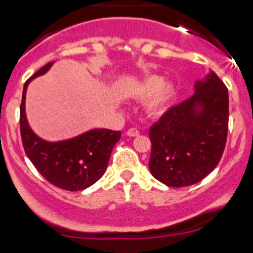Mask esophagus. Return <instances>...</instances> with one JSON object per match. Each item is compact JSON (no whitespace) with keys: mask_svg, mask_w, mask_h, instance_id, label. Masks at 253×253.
<instances>
[{"mask_svg":"<svg viewBox=\"0 0 253 253\" xmlns=\"http://www.w3.org/2000/svg\"><path fill=\"white\" fill-rule=\"evenodd\" d=\"M127 136H129V137H136V136H138L139 134V131L137 128H129L128 131H127Z\"/></svg>","mask_w":253,"mask_h":253,"instance_id":"1","label":"esophagus"}]
</instances>
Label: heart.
Masks as SVG:
<instances>
[{
  "mask_svg": "<svg viewBox=\"0 0 253 253\" xmlns=\"http://www.w3.org/2000/svg\"><path fill=\"white\" fill-rule=\"evenodd\" d=\"M134 94L139 99L152 96L147 102V111L149 115H161L167 109L174 95V86L170 83H164L159 75H151L142 80L134 87Z\"/></svg>",
  "mask_w": 253,
  "mask_h": 253,
  "instance_id": "heart-1",
  "label": "heart"
}]
</instances>
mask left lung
Returning a JSON list of instances; mask_svg holds the SVG:
<instances>
[{
    "label": "left lung",
    "instance_id": "left-lung-1",
    "mask_svg": "<svg viewBox=\"0 0 253 253\" xmlns=\"http://www.w3.org/2000/svg\"><path fill=\"white\" fill-rule=\"evenodd\" d=\"M229 128V92L214 72L193 96L170 107L149 128V170L168 186L198 183L217 166Z\"/></svg>",
    "mask_w": 253,
    "mask_h": 253
}]
</instances>
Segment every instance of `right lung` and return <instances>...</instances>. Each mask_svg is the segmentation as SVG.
<instances>
[{
    "label": "right lung",
    "mask_w": 253,
    "mask_h": 253,
    "mask_svg": "<svg viewBox=\"0 0 253 253\" xmlns=\"http://www.w3.org/2000/svg\"><path fill=\"white\" fill-rule=\"evenodd\" d=\"M51 64L44 65L24 83L19 109L21 138L29 161L49 183L64 190L77 192L89 188L101 178L112 149L121 138V131L96 128L75 138L54 143L43 141L34 134L28 126L24 111L27 86L32 79L44 74Z\"/></svg>",
    "instance_id": "right-lung-1"
}]
</instances>
